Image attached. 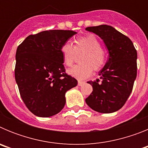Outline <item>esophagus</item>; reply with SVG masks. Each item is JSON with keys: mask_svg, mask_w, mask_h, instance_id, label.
Returning <instances> with one entry per match:
<instances>
[{"mask_svg": "<svg viewBox=\"0 0 148 148\" xmlns=\"http://www.w3.org/2000/svg\"><path fill=\"white\" fill-rule=\"evenodd\" d=\"M84 84H85V82H82V81H78V86H82Z\"/></svg>", "mask_w": 148, "mask_h": 148, "instance_id": "34e87169", "label": "esophagus"}]
</instances>
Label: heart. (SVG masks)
Returning <instances> with one entry per match:
<instances>
[{
    "label": "heart",
    "instance_id": "heart-1",
    "mask_svg": "<svg viewBox=\"0 0 148 148\" xmlns=\"http://www.w3.org/2000/svg\"><path fill=\"white\" fill-rule=\"evenodd\" d=\"M61 53L64 64L67 66L73 65L76 54L83 53L80 58L82 64L76 65L68 70L69 75L79 80L90 77L93 70L95 71L101 70L107 60L100 41L92 34L75 39L74 47L69 42L64 43L61 48Z\"/></svg>",
    "mask_w": 148,
    "mask_h": 148
}]
</instances>
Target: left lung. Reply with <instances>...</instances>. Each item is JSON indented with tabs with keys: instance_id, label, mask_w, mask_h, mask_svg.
Here are the masks:
<instances>
[{
	"instance_id": "obj_1",
	"label": "left lung",
	"mask_w": 148,
	"mask_h": 148,
	"mask_svg": "<svg viewBox=\"0 0 148 148\" xmlns=\"http://www.w3.org/2000/svg\"><path fill=\"white\" fill-rule=\"evenodd\" d=\"M86 30L102 39L109 58L99 73L100 78L87 82L92 92L85 101L96 112L113 113L122 108L133 90L137 75L136 49L129 38L111 26L90 27Z\"/></svg>"
}]
</instances>
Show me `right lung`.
Returning <instances> with one entry per match:
<instances>
[{"instance_id":"add662e5","label":"right lung","mask_w":148,"mask_h":148,"mask_svg":"<svg viewBox=\"0 0 148 148\" xmlns=\"http://www.w3.org/2000/svg\"><path fill=\"white\" fill-rule=\"evenodd\" d=\"M77 32L49 30L30 35L17 48L15 77L21 97L38 117L57 114L66 103L65 93L75 78L65 73L61 48Z\"/></svg>"}]
</instances>
